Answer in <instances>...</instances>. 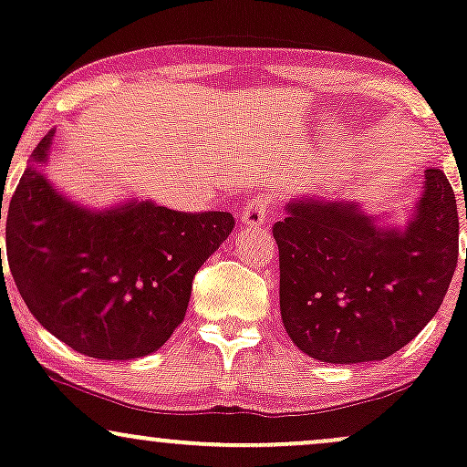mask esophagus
<instances>
[{
	"mask_svg": "<svg viewBox=\"0 0 467 467\" xmlns=\"http://www.w3.org/2000/svg\"><path fill=\"white\" fill-rule=\"evenodd\" d=\"M269 196H262V193L251 198L247 205H244L243 213H240V223L244 227H260L266 220V213H269Z\"/></svg>",
	"mask_w": 467,
	"mask_h": 467,
	"instance_id": "obj_1",
	"label": "esophagus"
}]
</instances>
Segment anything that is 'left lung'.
<instances>
[{
	"label": "left lung",
	"instance_id": "obj_1",
	"mask_svg": "<svg viewBox=\"0 0 467 467\" xmlns=\"http://www.w3.org/2000/svg\"><path fill=\"white\" fill-rule=\"evenodd\" d=\"M408 223L353 201L296 198L274 224L280 313L302 353L327 364L390 358L441 306L459 258V213L441 170L423 171ZM467 218V209H465Z\"/></svg>",
	"mask_w": 467,
	"mask_h": 467
}]
</instances>
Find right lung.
Instances as JSON below:
<instances>
[{
  "label": "right lung",
  "instance_id": "obj_1",
  "mask_svg": "<svg viewBox=\"0 0 467 467\" xmlns=\"http://www.w3.org/2000/svg\"><path fill=\"white\" fill-rule=\"evenodd\" d=\"M52 136L39 140L10 198L15 285L36 322L77 353L145 358L185 319L193 275L232 234L234 216L171 212L151 201L83 207L44 174Z\"/></svg>",
  "mask_w": 467,
  "mask_h": 467
}]
</instances>
